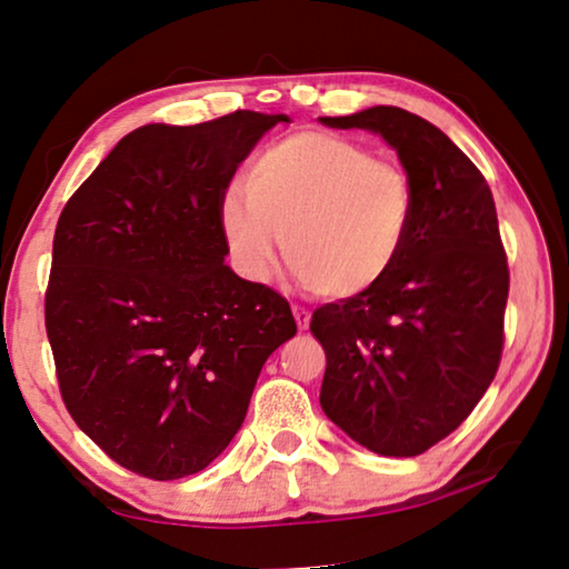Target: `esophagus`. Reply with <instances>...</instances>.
Masks as SVG:
<instances>
[{
    "label": "esophagus",
    "instance_id": "1",
    "mask_svg": "<svg viewBox=\"0 0 569 569\" xmlns=\"http://www.w3.org/2000/svg\"><path fill=\"white\" fill-rule=\"evenodd\" d=\"M293 317H296V325H299L301 332H307L309 321H311V311L303 309V307H293Z\"/></svg>",
    "mask_w": 569,
    "mask_h": 569
}]
</instances>
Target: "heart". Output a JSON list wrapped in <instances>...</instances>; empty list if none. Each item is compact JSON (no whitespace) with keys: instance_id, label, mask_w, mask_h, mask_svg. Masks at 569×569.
Returning <instances> with one entry per match:
<instances>
[{"instance_id":"obj_1","label":"heart","mask_w":569,"mask_h":569,"mask_svg":"<svg viewBox=\"0 0 569 569\" xmlns=\"http://www.w3.org/2000/svg\"><path fill=\"white\" fill-rule=\"evenodd\" d=\"M417 207L403 166L335 132L301 130L258 152L244 191L219 201V230L250 281L273 276L283 234L288 266L309 291L352 299L401 260Z\"/></svg>"}]
</instances>
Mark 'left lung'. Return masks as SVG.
<instances>
[{"instance_id": "left-lung-1", "label": "left lung", "mask_w": 569, "mask_h": 569, "mask_svg": "<svg viewBox=\"0 0 569 569\" xmlns=\"http://www.w3.org/2000/svg\"><path fill=\"white\" fill-rule=\"evenodd\" d=\"M321 122L378 132L419 207L383 281L313 311L309 329L327 355L319 403L370 452L417 457L470 417L501 366L508 262L493 193L439 127L401 107Z\"/></svg>"}]
</instances>
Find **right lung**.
Listing matches in <instances>:
<instances>
[{
    "label": "right lung",
    "instance_id": "1",
    "mask_svg": "<svg viewBox=\"0 0 569 569\" xmlns=\"http://www.w3.org/2000/svg\"><path fill=\"white\" fill-rule=\"evenodd\" d=\"M286 114L146 124L61 211L46 291L58 388L79 429L150 480L207 468L242 427L291 307L224 266L219 201Z\"/></svg>",
    "mask_w": 569,
    "mask_h": 569
}]
</instances>
